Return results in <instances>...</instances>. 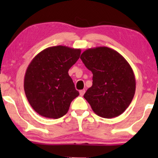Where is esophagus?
Instances as JSON below:
<instances>
[{
	"mask_svg": "<svg viewBox=\"0 0 158 158\" xmlns=\"http://www.w3.org/2000/svg\"><path fill=\"white\" fill-rule=\"evenodd\" d=\"M85 93V90H81L80 91H79V94H80V96H81V97L84 95Z\"/></svg>",
	"mask_w": 158,
	"mask_h": 158,
	"instance_id": "obj_1",
	"label": "esophagus"
}]
</instances>
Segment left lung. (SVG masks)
Returning <instances> with one entry per match:
<instances>
[{
    "label": "left lung",
    "mask_w": 158,
    "mask_h": 158,
    "mask_svg": "<svg viewBox=\"0 0 158 158\" xmlns=\"http://www.w3.org/2000/svg\"><path fill=\"white\" fill-rule=\"evenodd\" d=\"M80 59L93 73V85L84 98L94 113L107 119L122 114L131 104L136 89L135 73L128 61L107 47L88 49Z\"/></svg>",
    "instance_id": "obj_1"
}]
</instances>
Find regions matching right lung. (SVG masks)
Returning <instances> with one entry per match:
<instances>
[{
	"label": "right lung",
	"mask_w": 158,
	"mask_h": 158,
	"mask_svg": "<svg viewBox=\"0 0 158 158\" xmlns=\"http://www.w3.org/2000/svg\"><path fill=\"white\" fill-rule=\"evenodd\" d=\"M80 54V49L62 45L50 47L38 53L28 65L24 92L39 115L58 119L68 113L70 103L79 95L68 70Z\"/></svg>",
	"instance_id": "1"
}]
</instances>
